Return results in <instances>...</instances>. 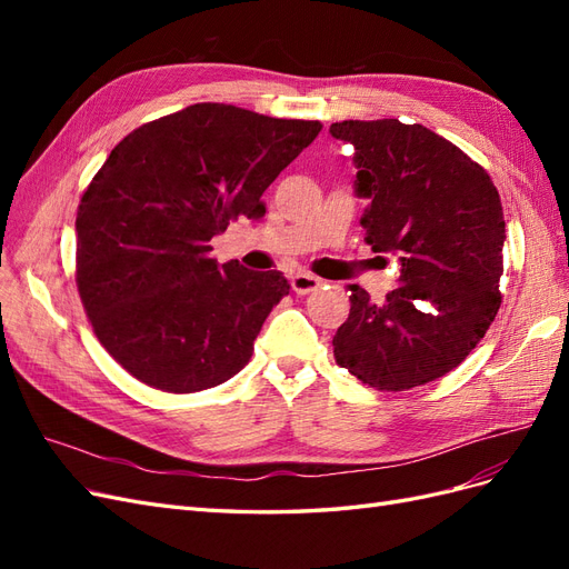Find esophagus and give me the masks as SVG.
Listing matches in <instances>:
<instances>
[{
    "label": "esophagus",
    "mask_w": 569,
    "mask_h": 569,
    "mask_svg": "<svg viewBox=\"0 0 569 569\" xmlns=\"http://www.w3.org/2000/svg\"><path fill=\"white\" fill-rule=\"evenodd\" d=\"M320 284H322V280L316 278V274H311V272L291 274V289H295L297 295H311V291H316Z\"/></svg>",
    "instance_id": "obj_1"
}]
</instances>
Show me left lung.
Returning <instances> with one entry per match:
<instances>
[{"label":"left lung","instance_id":"left-lung-1","mask_svg":"<svg viewBox=\"0 0 569 569\" xmlns=\"http://www.w3.org/2000/svg\"><path fill=\"white\" fill-rule=\"evenodd\" d=\"M330 134L353 147L366 242L401 266L385 303L351 284L335 358L375 389L427 385L470 356L501 308V197L485 168L425 126L343 120Z\"/></svg>","mask_w":569,"mask_h":569}]
</instances>
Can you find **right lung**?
<instances>
[{
  "instance_id": "right-lung-1",
  "label": "right lung",
  "mask_w": 569,
  "mask_h": 569,
  "mask_svg": "<svg viewBox=\"0 0 569 569\" xmlns=\"http://www.w3.org/2000/svg\"><path fill=\"white\" fill-rule=\"evenodd\" d=\"M318 120L194 104L132 130L82 194L78 291L94 335L137 380L173 393L228 382L253 353L280 270L211 258L237 216L261 220L270 182Z\"/></svg>"
}]
</instances>
